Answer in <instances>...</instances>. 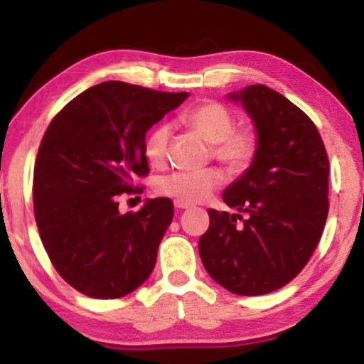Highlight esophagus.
Here are the masks:
<instances>
[{
    "instance_id": "1",
    "label": "esophagus",
    "mask_w": 364,
    "mask_h": 364,
    "mask_svg": "<svg viewBox=\"0 0 364 364\" xmlns=\"http://www.w3.org/2000/svg\"><path fill=\"white\" fill-rule=\"evenodd\" d=\"M173 205H176L177 210H186V208L191 207V205H188V203H186V202H178V200H176V203H173Z\"/></svg>"
}]
</instances>
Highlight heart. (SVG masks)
<instances>
[{
	"label": "heart",
	"mask_w": 364,
	"mask_h": 364,
	"mask_svg": "<svg viewBox=\"0 0 364 364\" xmlns=\"http://www.w3.org/2000/svg\"><path fill=\"white\" fill-rule=\"evenodd\" d=\"M186 122L202 139L213 144V156L232 172H242L250 166L258 151V134L250 126H235V116L220 102H203L187 114ZM171 127L167 124L154 127L144 144L147 161L162 167L167 161ZM223 181L220 171L205 168L198 172H176L157 182L161 196L178 202L197 203L212 196Z\"/></svg>",
	"instance_id": "b5f03b06"
}]
</instances>
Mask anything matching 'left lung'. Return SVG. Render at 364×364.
Segmentation results:
<instances>
[{"instance_id":"obj_1","label":"left lung","mask_w":364,"mask_h":364,"mask_svg":"<svg viewBox=\"0 0 364 364\" xmlns=\"http://www.w3.org/2000/svg\"><path fill=\"white\" fill-rule=\"evenodd\" d=\"M240 102L258 134L250 167L223 192L238 213L208 208L198 240L208 275L228 291H275L303 270L328 217L326 149L310 117L273 89L253 84L227 96ZM247 213L244 225L236 218Z\"/></svg>"}]
</instances>
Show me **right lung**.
Masks as SVG:
<instances>
[{"mask_svg":"<svg viewBox=\"0 0 364 364\" xmlns=\"http://www.w3.org/2000/svg\"><path fill=\"white\" fill-rule=\"evenodd\" d=\"M188 92H161L121 81L69 101L44 132L34 166V217L59 275L91 298L126 296L147 280L173 217L171 198H147L119 212L149 173L146 134Z\"/></svg>","mask_w":364,"mask_h":364,"instance_id":"obj_1","label":"right lung"}]
</instances>
